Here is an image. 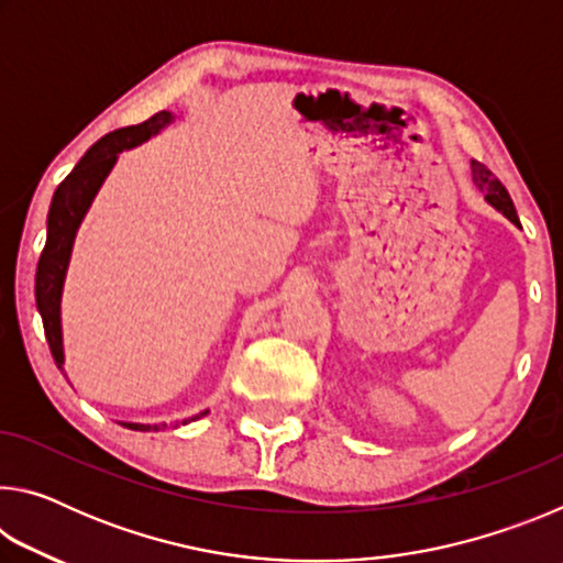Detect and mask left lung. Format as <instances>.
Here are the masks:
<instances>
[{"label": "left lung", "instance_id": "left-lung-1", "mask_svg": "<svg viewBox=\"0 0 563 563\" xmlns=\"http://www.w3.org/2000/svg\"><path fill=\"white\" fill-rule=\"evenodd\" d=\"M472 176H474L476 188L487 194V201H489L494 208H499V211H501L504 216H507L514 225L521 228L519 216H517V208H514L511 198H509V190L501 186V180H499L497 176H494L487 166L479 164V161H472Z\"/></svg>", "mask_w": 563, "mask_h": 563}]
</instances>
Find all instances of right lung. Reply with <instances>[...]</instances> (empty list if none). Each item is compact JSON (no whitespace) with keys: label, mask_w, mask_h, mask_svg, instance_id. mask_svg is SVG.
I'll list each match as a JSON object with an SVG mask.
<instances>
[{"label":"right lung","mask_w":563,"mask_h":563,"mask_svg":"<svg viewBox=\"0 0 563 563\" xmlns=\"http://www.w3.org/2000/svg\"><path fill=\"white\" fill-rule=\"evenodd\" d=\"M170 121L168 111H158L154 117L146 119L136 126L117 129L97 141L84 156L74 170L66 176L59 188L54 190L49 216H46V243L40 255V265H36V280H34V295H36V308L42 312L44 322V335L49 342L52 357L56 367L64 373V350H62V320H59V300H62V285L66 275V265H69L71 245L76 228H79L84 213L89 211V206L97 196L103 178L109 176L111 166L117 164V156L123 148H131L154 136L158 129H164ZM129 430L151 432L161 430L158 424H123Z\"/></svg>","instance_id":"obj_1"}]
</instances>
